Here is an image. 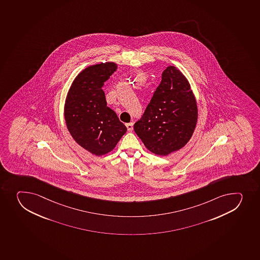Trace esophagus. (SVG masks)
<instances>
[{
	"label": "esophagus",
	"mask_w": 260,
	"mask_h": 260,
	"mask_svg": "<svg viewBox=\"0 0 260 260\" xmlns=\"http://www.w3.org/2000/svg\"><path fill=\"white\" fill-rule=\"evenodd\" d=\"M126 127H127V129H128V132H132V129H133V123H126Z\"/></svg>",
	"instance_id": "34e87169"
}]
</instances>
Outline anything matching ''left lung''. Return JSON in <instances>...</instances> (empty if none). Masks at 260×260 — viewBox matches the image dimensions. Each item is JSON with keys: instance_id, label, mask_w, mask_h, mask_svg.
<instances>
[{"instance_id": "8db88e82", "label": "left lung", "mask_w": 260, "mask_h": 260, "mask_svg": "<svg viewBox=\"0 0 260 260\" xmlns=\"http://www.w3.org/2000/svg\"><path fill=\"white\" fill-rule=\"evenodd\" d=\"M197 121L198 106L190 84L180 70L169 66L134 129L147 149L166 156L190 141Z\"/></svg>"}]
</instances>
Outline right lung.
I'll return each instance as SVG.
<instances>
[{"instance_id": "right-lung-1", "label": "right lung", "mask_w": 260, "mask_h": 260, "mask_svg": "<svg viewBox=\"0 0 260 260\" xmlns=\"http://www.w3.org/2000/svg\"><path fill=\"white\" fill-rule=\"evenodd\" d=\"M116 70L114 62L86 68L75 78L65 102L69 132L78 144L96 156L111 152L127 131L115 112L107 107L102 89Z\"/></svg>"}]
</instances>
